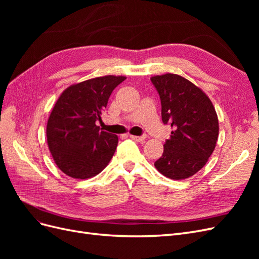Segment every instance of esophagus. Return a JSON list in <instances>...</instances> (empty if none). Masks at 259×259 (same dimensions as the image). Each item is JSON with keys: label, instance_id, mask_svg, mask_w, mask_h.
Listing matches in <instances>:
<instances>
[{"label": "esophagus", "instance_id": "obj_1", "mask_svg": "<svg viewBox=\"0 0 259 259\" xmlns=\"http://www.w3.org/2000/svg\"><path fill=\"white\" fill-rule=\"evenodd\" d=\"M130 137H131L133 140H135V142H138V143H144L147 136H146V135H143V136H135V135H130Z\"/></svg>", "mask_w": 259, "mask_h": 259}]
</instances>
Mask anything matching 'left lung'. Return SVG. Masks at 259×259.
<instances>
[{
    "instance_id": "1",
    "label": "left lung",
    "mask_w": 259,
    "mask_h": 259,
    "mask_svg": "<svg viewBox=\"0 0 259 259\" xmlns=\"http://www.w3.org/2000/svg\"><path fill=\"white\" fill-rule=\"evenodd\" d=\"M150 80L160 95L162 121L173 128L154 166L167 178H189L205 165L216 147L215 108L206 94L184 76L165 73Z\"/></svg>"
}]
</instances>
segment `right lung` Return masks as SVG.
Instances as JSON below:
<instances>
[{
	"mask_svg": "<svg viewBox=\"0 0 259 259\" xmlns=\"http://www.w3.org/2000/svg\"><path fill=\"white\" fill-rule=\"evenodd\" d=\"M126 77L105 75L70 85L55 104L46 126L49 149L58 168L75 179L96 176L110 162L119 138L96 121L112 91Z\"/></svg>",
	"mask_w": 259,
	"mask_h": 259,
	"instance_id": "right-lung-1",
	"label": "right lung"
}]
</instances>
